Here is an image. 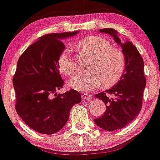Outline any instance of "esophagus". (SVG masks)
I'll use <instances>...</instances> for the list:
<instances>
[{"mask_svg":"<svg viewBox=\"0 0 160 160\" xmlns=\"http://www.w3.org/2000/svg\"><path fill=\"white\" fill-rule=\"evenodd\" d=\"M82 98L83 100H89L92 98V95H90V94H88L86 93V92H84V93L82 94Z\"/></svg>","mask_w":160,"mask_h":160,"instance_id":"obj_1","label":"esophagus"}]
</instances>
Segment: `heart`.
<instances>
[{
  "instance_id": "1",
  "label": "heart",
  "mask_w": 160,
  "mask_h": 160,
  "mask_svg": "<svg viewBox=\"0 0 160 160\" xmlns=\"http://www.w3.org/2000/svg\"><path fill=\"white\" fill-rule=\"evenodd\" d=\"M79 47L93 57L89 65V72L78 73L70 79L69 85L80 92H91L100 85L111 87L121 78L126 65V59L122 52L113 48L112 44L99 36H89L80 41ZM73 49L68 46L59 57L60 70L67 75L74 74L76 63L73 57Z\"/></svg>"
}]
</instances>
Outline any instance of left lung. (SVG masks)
Masks as SVG:
<instances>
[{
    "mask_svg": "<svg viewBox=\"0 0 160 160\" xmlns=\"http://www.w3.org/2000/svg\"><path fill=\"white\" fill-rule=\"evenodd\" d=\"M100 32L113 37L115 42L121 45L126 59L125 70L118 83L110 89L96 94L97 98L104 102L106 111L94 122L100 128L114 131L127 126L141 112L143 92L146 86L144 61L132 42L127 41L122 43L116 30L104 28L100 30ZM108 94L113 97H108Z\"/></svg>",
    "mask_w": 160,
    "mask_h": 160,
    "instance_id": "8db88e82",
    "label": "left lung"
}]
</instances>
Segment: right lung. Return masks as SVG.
Masks as SVG:
<instances>
[{
	"label": "right lung",
	"instance_id": "obj_1",
	"mask_svg": "<svg viewBox=\"0 0 160 160\" xmlns=\"http://www.w3.org/2000/svg\"><path fill=\"white\" fill-rule=\"evenodd\" d=\"M78 31L45 34L30 45L17 62L13 76L16 110L32 130L53 134L61 130L69 118L71 109L82 97L71 89L62 94L63 80L59 71V57L64 50L63 39Z\"/></svg>",
	"mask_w": 160,
	"mask_h": 160
}]
</instances>
